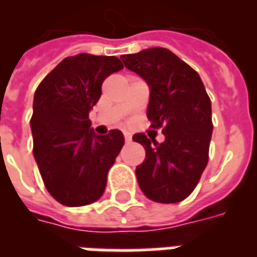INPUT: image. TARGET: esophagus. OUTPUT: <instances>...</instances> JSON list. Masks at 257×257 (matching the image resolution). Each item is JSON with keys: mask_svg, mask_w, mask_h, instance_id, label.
<instances>
[{"mask_svg": "<svg viewBox=\"0 0 257 257\" xmlns=\"http://www.w3.org/2000/svg\"><path fill=\"white\" fill-rule=\"evenodd\" d=\"M123 138H125V142H131L132 140V135L129 132H123Z\"/></svg>", "mask_w": 257, "mask_h": 257, "instance_id": "obj_1", "label": "esophagus"}]
</instances>
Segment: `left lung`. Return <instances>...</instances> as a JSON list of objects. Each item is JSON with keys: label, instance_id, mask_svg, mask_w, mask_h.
Instances as JSON below:
<instances>
[{"label": "left lung", "instance_id": "left-lung-1", "mask_svg": "<svg viewBox=\"0 0 257 257\" xmlns=\"http://www.w3.org/2000/svg\"><path fill=\"white\" fill-rule=\"evenodd\" d=\"M121 59L150 85L147 118L151 128L165 135L162 143L145 134L134 136L146 150L145 161L136 167L138 183L151 201L180 202L197 187L209 160V96L198 73L169 49L150 48Z\"/></svg>", "mask_w": 257, "mask_h": 257}]
</instances>
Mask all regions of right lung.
<instances>
[{
    "mask_svg": "<svg viewBox=\"0 0 257 257\" xmlns=\"http://www.w3.org/2000/svg\"><path fill=\"white\" fill-rule=\"evenodd\" d=\"M122 68L115 56L79 53L63 59L37 88L33 154L45 187L62 205L93 204L104 193L123 135L112 129L96 136L89 111L100 99L103 81Z\"/></svg>",
    "mask_w": 257,
    "mask_h": 257,
    "instance_id": "1",
    "label": "right lung"
}]
</instances>
